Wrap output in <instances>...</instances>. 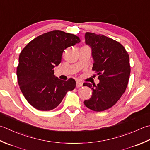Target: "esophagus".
Instances as JSON below:
<instances>
[{"label": "esophagus", "instance_id": "esophagus-1", "mask_svg": "<svg viewBox=\"0 0 150 150\" xmlns=\"http://www.w3.org/2000/svg\"><path fill=\"white\" fill-rule=\"evenodd\" d=\"M76 86L77 88H80L83 86V83H81V82L79 81H77V84H76Z\"/></svg>", "mask_w": 150, "mask_h": 150}]
</instances>
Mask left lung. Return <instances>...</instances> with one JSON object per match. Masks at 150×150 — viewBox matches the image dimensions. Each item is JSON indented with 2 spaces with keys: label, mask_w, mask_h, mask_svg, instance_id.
Wrapping results in <instances>:
<instances>
[{
  "label": "left lung",
  "mask_w": 150,
  "mask_h": 150,
  "mask_svg": "<svg viewBox=\"0 0 150 150\" xmlns=\"http://www.w3.org/2000/svg\"><path fill=\"white\" fill-rule=\"evenodd\" d=\"M85 42L92 49V70L98 73L97 85L83 84L92 90L85 106L96 112L112 107L124 94L131 73L129 57L124 47L116 40L92 32L85 34Z\"/></svg>",
  "instance_id": "obj_1"
}]
</instances>
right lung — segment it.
I'll use <instances>...</instances> for the list:
<instances>
[{
    "mask_svg": "<svg viewBox=\"0 0 150 150\" xmlns=\"http://www.w3.org/2000/svg\"><path fill=\"white\" fill-rule=\"evenodd\" d=\"M79 42L74 34L53 30L34 38L22 50L17 67V81L32 107L51 110L59 105L68 91L75 88L74 79L60 80L54 76L53 68L61 62L64 49Z\"/></svg>",
    "mask_w": 150,
    "mask_h": 150,
    "instance_id": "obj_1",
    "label": "right lung"
}]
</instances>
